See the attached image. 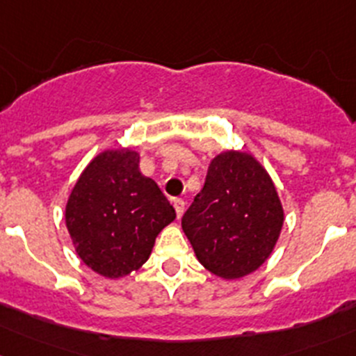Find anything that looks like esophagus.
<instances>
[{"instance_id": "1", "label": "esophagus", "mask_w": 356, "mask_h": 356, "mask_svg": "<svg viewBox=\"0 0 356 356\" xmlns=\"http://www.w3.org/2000/svg\"><path fill=\"white\" fill-rule=\"evenodd\" d=\"M173 205H175V211H177L178 218H181L183 211H185V200L183 199H173Z\"/></svg>"}]
</instances>
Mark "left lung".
I'll return each mask as SVG.
<instances>
[{
	"instance_id": "8db88e82",
	"label": "left lung",
	"mask_w": 356,
	"mask_h": 356,
	"mask_svg": "<svg viewBox=\"0 0 356 356\" xmlns=\"http://www.w3.org/2000/svg\"><path fill=\"white\" fill-rule=\"evenodd\" d=\"M283 221L266 170L250 154L228 151L212 159L181 228L205 269L222 280H238L266 262Z\"/></svg>"
}]
</instances>
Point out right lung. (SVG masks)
Returning a JSON list of instances; mask_svg holds the SVG:
<instances>
[{
  "label": "right lung",
  "instance_id": "1",
  "mask_svg": "<svg viewBox=\"0 0 356 356\" xmlns=\"http://www.w3.org/2000/svg\"><path fill=\"white\" fill-rule=\"evenodd\" d=\"M175 218L173 205L138 171V154L130 149L99 154L73 186L65 211L79 257L111 280L138 269Z\"/></svg>",
  "mask_w": 356,
  "mask_h": 356
}]
</instances>
